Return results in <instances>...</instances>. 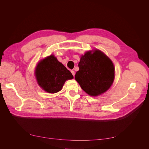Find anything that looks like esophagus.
<instances>
[{
	"instance_id": "34e87169",
	"label": "esophagus",
	"mask_w": 149,
	"mask_h": 149,
	"mask_svg": "<svg viewBox=\"0 0 149 149\" xmlns=\"http://www.w3.org/2000/svg\"><path fill=\"white\" fill-rule=\"evenodd\" d=\"M70 72H71L72 74V75H73V76L74 77V75H75V72H74V70H71V71H70Z\"/></svg>"
}]
</instances>
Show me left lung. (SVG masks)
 <instances>
[{"label":"left lung","mask_w":149,"mask_h":149,"mask_svg":"<svg viewBox=\"0 0 149 149\" xmlns=\"http://www.w3.org/2000/svg\"><path fill=\"white\" fill-rule=\"evenodd\" d=\"M79 70L75 79L81 89L91 96H97L111 86L115 77L112 61L99 50L88 51L82 56L79 63Z\"/></svg>","instance_id":"1"}]
</instances>
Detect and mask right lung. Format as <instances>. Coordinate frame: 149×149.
I'll return each mask as SVG.
<instances>
[{"instance_id": "obj_1", "label": "right lung", "mask_w": 149, "mask_h": 149, "mask_svg": "<svg viewBox=\"0 0 149 149\" xmlns=\"http://www.w3.org/2000/svg\"><path fill=\"white\" fill-rule=\"evenodd\" d=\"M35 74L39 86L51 93L60 91L66 80L74 78L71 72L53 55L38 63Z\"/></svg>"}]
</instances>
